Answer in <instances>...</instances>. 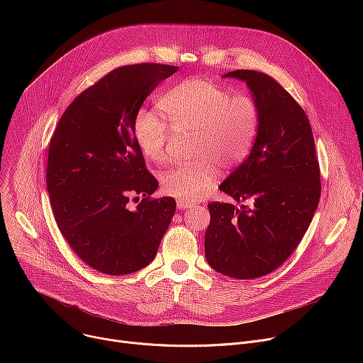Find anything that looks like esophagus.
<instances>
[{
  "label": "esophagus",
  "mask_w": 363,
  "mask_h": 363,
  "mask_svg": "<svg viewBox=\"0 0 363 363\" xmlns=\"http://www.w3.org/2000/svg\"><path fill=\"white\" fill-rule=\"evenodd\" d=\"M195 203L194 202H189V201H184V199H178L177 201V206L179 210H185V208H192Z\"/></svg>",
  "instance_id": "1"
}]
</instances>
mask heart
Returning a JSON list of instances; mask_svg holds the SVG:
<instances>
[{
  "label": "heart",
  "mask_w": 363,
  "mask_h": 363,
  "mask_svg": "<svg viewBox=\"0 0 363 363\" xmlns=\"http://www.w3.org/2000/svg\"><path fill=\"white\" fill-rule=\"evenodd\" d=\"M161 106L165 113L140 111L133 123L135 142L143 157L160 164L174 135L191 136L192 164L160 174L161 189L184 201L199 198L218 178L217 165L234 168L244 161L258 126V108L247 94L231 96L223 86L191 77L169 89Z\"/></svg>",
  "instance_id": "1"
}]
</instances>
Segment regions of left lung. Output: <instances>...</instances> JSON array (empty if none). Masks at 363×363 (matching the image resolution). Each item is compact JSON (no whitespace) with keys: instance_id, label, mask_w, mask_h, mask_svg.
Here are the masks:
<instances>
[{"instance_id":"obj_1","label":"left lung","mask_w":363,"mask_h":363,"mask_svg":"<svg viewBox=\"0 0 363 363\" xmlns=\"http://www.w3.org/2000/svg\"><path fill=\"white\" fill-rule=\"evenodd\" d=\"M258 108V128L247 160L220 185L237 202H211L205 257L218 273L241 280L280 267L301 241L320 199V169L304 111L273 77L235 70Z\"/></svg>"}]
</instances>
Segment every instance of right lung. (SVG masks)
Instances as JSON below:
<instances>
[{"label": "right lung", "mask_w": 363, "mask_h": 363, "mask_svg": "<svg viewBox=\"0 0 363 363\" xmlns=\"http://www.w3.org/2000/svg\"><path fill=\"white\" fill-rule=\"evenodd\" d=\"M177 70L158 63L115 69L70 103L50 140L47 192L57 227L100 273L146 267L174 217V198L150 196L158 181L145 167L133 123L143 100ZM132 197L140 201L135 209Z\"/></svg>", "instance_id": "right-lung-1"}]
</instances>
